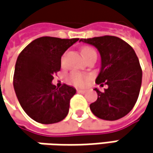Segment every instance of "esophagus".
<instances>
[{"label": "esophagus", "mask_w": 153, "mask_h": 153, "mask_svg": "<svg viewBox=\"0 0 153 153\" xmlns=\"http://www.w3.org/2000/svg\"><path fill=\"white\" fill-rule=\"evenodd\" d=\"M77 92L79 94H85V90H82V89H77Z\"/></svg>", "instance_id": "esophagus-1"}]
</instances>
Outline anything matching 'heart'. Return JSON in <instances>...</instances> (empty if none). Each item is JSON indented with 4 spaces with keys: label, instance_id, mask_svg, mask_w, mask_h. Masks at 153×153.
Returning <instances> with one entry per match:
<instances>
[{
    "label": "heart",
    "instance_id": "b5f03b06",
    "mask_svg": "<svg viewBox=\"0 0 153 153\" xmlns=\"http://www.w3.org/2000/svg\"><path fill=\"white\" fill-rule=\"evenodd\" d=\"M82 55L84 56V58H87L89 55H91L92 53H96L94 48H90V47H84L81 50ZM90 76L87 74H83L78 72H74L70 74L69 76V80L71 83H73L75 85H83L85 82L89 79Z\"/></svg>",
    "mask_w": 153,
    "mask_h": 153
}]
</instances>
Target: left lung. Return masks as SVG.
<instances>
[{
  "label": "left lung",
  "mask_w": 153,
  "mask_h": 153,
  "mask_svg": "<svg viewBox=\"0 0 153 153\" xmlns=\"http://www.w3.org/2000/svg\"><path fill=\"white\" fill-rule=\"evenodd\" d=\"M79 41L93 45L100 52L101 68L95 82L107 88L99 89L97 100L90 105L96 117L117 120L126 116L137 102L142 82V70L135 51L119 37L105 35Z\"/></svg>",
  "instance_id": "8db88e82"
}]
</instances>
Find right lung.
<instances>
[{
    "mask_svg": "<svg viewBox=\"0 0 153 153\" xmlns=\"http://www.w3.org/2000/svg\"><path fill=\"white\" fill-rule=\"evenodd\" d=\"M78 41L41 37L19 54L14 68V91L23 110L36 122L48 125L67 117L76 89L66 84L58 88L52 80L60 70L61 56Z\"/></svg>",
    "mask_w": 153,
    "mask_h": 153,
    "instance_id": "1",
    "label": "right lung"
}]
</instances>
